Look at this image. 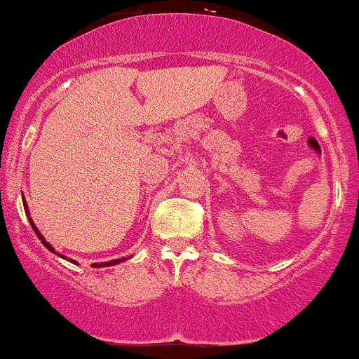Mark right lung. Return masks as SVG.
Masks as SVG:
<instances>
[{
    "label": "right lung",
    "instance_id": "1",
    "mask_svg": "<svg viewBox=\"0 0 359 359\" xmlns=\"http://www.w3.org/2000/svg\"><path fill=\"white\" fill-rule=\"evenodd\" d=\"M23 205H25V210H27V212H28V209H27V204H25V198H23ZM29 224H32V227H33L34 234H36V236H38V239H40V241H41V244H43V245H45V248H46V249H48V250H51V252H55V249H53V248H51V245H50V243H46V241H45V239H43V236L40 234V231H38V229H36V226H34V224H33V221H32V217H29ZM55 254H56V252H55ZM58 256H60V257H63V259H67V257H65V256H62V254H58ZM125 259H128V257H122V259H114V261H107V262H97V264H93V267H105V266H115V264H118V262H122V261H125ZM70 261H72V259H70ZM72 262H75V261H72ZM75 264H76V262H75Z\"/></svg>",
    "mask_w": 359,
    "mask_h": 359
}]
</instances>
